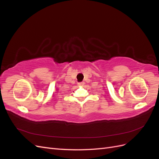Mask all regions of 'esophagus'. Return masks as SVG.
I'll return each mask as SVG.
<instances>
[{"instance_id":"obj_1","label":"esophagus","mask_w":159,"mask_h":159,"mask_svg":"<svg viewBox=\"0 0 159 159\" xmlns=\"http://www.w3.org/2000/svg\"><path fill=\"white\" fill-rule=\"evenodd\" d=\"M84 84H84V81H81V82H79V83L78 84V85H84Z\"/></svg>"}]
</instances>
